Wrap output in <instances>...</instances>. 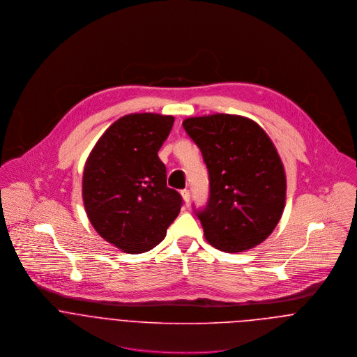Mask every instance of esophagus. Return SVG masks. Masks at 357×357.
<instances>
[{
  "label": "esophagus",
  "instance_id": "34e87169",
  "mask_svg": "<svg viewBox=\"0 0 357 357\" xmlns=\"http://www.w3.org/2000/svg\"><path fill=\"white\" fill-rule=\"evenodd\" d=\"M181 197H183V199H184L185 204H188L190 199H191V194H190L188 190H183V191H181Z\"/></svg>",
  "mask_w": 357,
  "mask_h": 357
}]
</instances>
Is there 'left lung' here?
Listing matches in <instances>:
<instances>
[{
    "instance_id": "left-lung-1",
    "label": "left lung",
    "mask_w": 357,
    "mask_h": 357,
    "mask_svg": "<svg viewBox=\"0 0 357 357\" xmlns=\"http://www.w3.org/2000/svg\"><path fill=\"white\" fill-rule=\"evenodd\" d=\"M183 126L208 170V201L195 210L206 241L227 253L262 243L286 204V173L269 136L255 121L231 114L187 118Z\"/></svg>"
}]
</instances>
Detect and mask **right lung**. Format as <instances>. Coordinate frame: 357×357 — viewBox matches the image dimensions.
<instances>
[{"instance_id": "right-lung-1", "label": "right lung", "mask_w": 357, "mask_h": 357, "mask_svg": "<svg viewBox=\"0 0 357 357\" xmlns=\"http://www.w3.org/2000/svg\"><path fill=\"white\" fill-rule=\"evenodd\" d=\"M174 118L153 112L115 121L89 153L82 199L98 234L125 253H144L159 245L180 213L181 195L166 185V166L158 151Z\"/></svg>"}]
</instances>
